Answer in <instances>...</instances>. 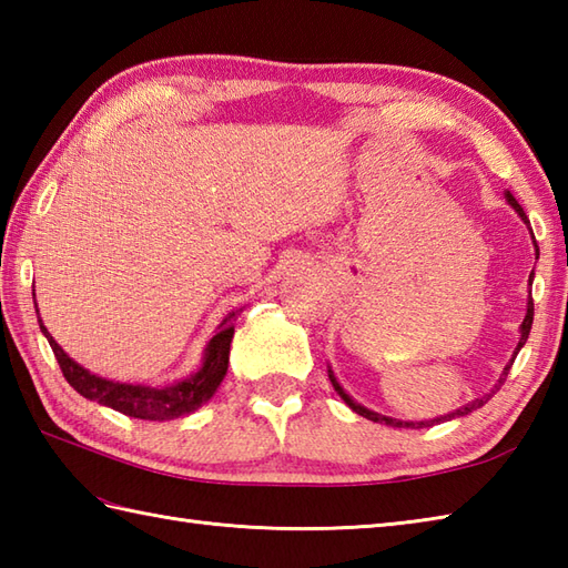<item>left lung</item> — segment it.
I'll list each match as a JSON object with an SVG mask.
<instances>
[{
  "label": "left lung",
  "mask_w": 568,
  "mask_h": 568,
  "mask_svg": "<svg viewBox=\"0 0 568 568\" xmlns=\"http://www.w3.org/2000/svg\"><path fill=\"white\" fill-rule=\"evenodd\" d=\"M505 200H508V204L510 207L517 212V216H520V220L529 226V220H527V214H525V210L520 207V202H517L510 192H505ZM529 234H532V229H529ZM532 239H535V234H532ZM535 256L539 258V246H537V241H535ZM532 281H535V271L529 273V285H532ZM532 317H535V303H532V293H529V300H527V312H525V320H523V324H520V342H517V346H515V354H513V358H510V364L503 368V373H500V378H498V383L493 385L490 388V393H486L484 397H476V400H470V403H466V405H462L458 409H454V413H449V415H442V417H434V419H393V417H385V415H381V413H373V409H368V407H364L361 403H356L352 395H348L344 388H342V383L336 381V376H334V371L329 368V381H332V385H334V390L339 393V397L342 400L354 409L356 415H361V417H366V419H371V422H381V425H390V427H409V429H419V427H432V425H439V422H446V419H454V417H464V415H468V413H474L476 407H484L488 400H490V395L496 393V390H500V385L505 383V378H508V371H510V366H513V361H515V356L520 354V348L525 346V342H527V336H529V329H532Z\"/></svg>",
  "instance_id": "obj_1"
}]
</instances>
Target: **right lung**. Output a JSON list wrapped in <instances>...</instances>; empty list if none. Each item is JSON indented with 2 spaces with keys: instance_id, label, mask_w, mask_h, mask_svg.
<instances>
[{
  "instance_id": "obj_1",
  "label": "right lung",
  "mask_w": 568,
  "mask_h": 568,
  "mask_svg": "<svg viewBox=\"0 0 568 568\" xmlns=\"http://www.w3.org/2000/svg\"><path fill=\"white\" fill-rule=\"evenodd\" d=\"M36 297V295H33ZM36 305V303H33ZM39 307V305H36ZM39 312V310H36ZM241 310H232L222 320L220 327L214 329V336L204 346L202 364L197 371H192L187 378H180L163 385H149V383H122L112 378H102L98 373L82 368L78 361H72L63 348L58 346L48 329L43 327V320L39 317L41 332L51 344L53 354L63 371L65 381L88 400L100 403L104 407H112L116 413L136 417V419H151V422H168L192 415L197 407L212 400V395L220 388L226 368H229V346L234 339V317Z\"/></svg>"
}]
</instances>
